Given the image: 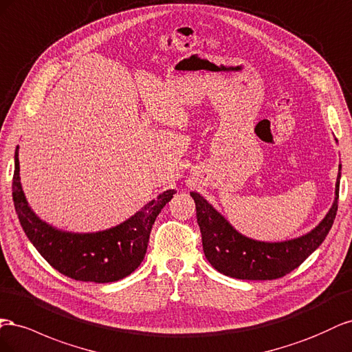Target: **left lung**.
Here are the masks:
<instances>
[{"label":"left lung","mask_w":352,"mask_h":352,"mask_svg":"<svg viewBox=\"0 0 352 352\" xmlns=\"http://www.w3.org/2000/svg\"><path fill=\"white\" fill-rule=\"evenodd\" d=\"M340 168L342 166L339 165L333 205L326 217L307 234L283 242H261L243 236L204 196L196 192L190 193L196 204L204 252L210 265L219 273L240 280H274L298 268L324 242L333 226L338 210Z\"/></svg>","instance_id":"left-lung-1"}]
</instances>
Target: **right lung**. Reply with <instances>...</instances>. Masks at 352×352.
I'll list each match as a JSON object with an SVG mask.
<instances>
[{"label": "right lung", "mask_w": 352, "mask_h": 352, "mask_svg": "<svg viewBox=\"0 0 352 352\" xmlns=\"http://www.w3.org/2000/svg\"><path fill=\"white\" fill-rule=\"evenodd\" d=\"M174 195L175 190H166L112 228L96 233L65 232L45 223L29 206L20 184L19 146L16 147L13 202L20 226L50 265L81 282H118L135 271L144 259L156 217Z\"/></svg>", "instance_id": "right-lung-1"}]
</instances>
